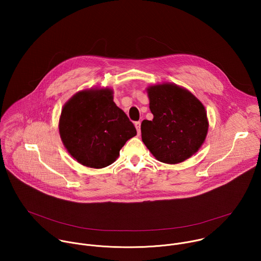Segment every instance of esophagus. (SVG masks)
Returning a JSON list of instances; mask_svg holds the SVG:
<instances>
[{
  "mask_svg": "<svg viewBox=\"0 0 261 261\" xmlns=\"http://www.w3.org/2000/svg\"><path fill=\"white\" fill-rule=\"evenodd\" d=\"M134 125H135V128H136V130H137V133H138V135H139V134H140V122H139V121H138V122H135Z\"/></svg>",
  "mask_w": 261,
  "mask_h": 261,
  "instance_id": "1",
  "label": "esophagus"
}]
</instances>
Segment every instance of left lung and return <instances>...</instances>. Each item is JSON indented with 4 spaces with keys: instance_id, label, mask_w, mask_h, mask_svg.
I'll return each mask as SVG.
<instances>
[{
    "instance_id": "obj_1",
    "label": "left lung",
    "mask_w": 261,
    "mask_h": 261,
    "mask_svg": "<svg viewBox=\"0 0 261 261\" xmlns=\"http://www.w3.org/2000/svg\"><path fill=\"white\" fill-rule=\"evenodd\" d=\"M152 121L141 123V138L154 157L168 164L185 161L203 143L208 123L202 103L172 84L147 89Z\"/></svg>"
}]
</instances>
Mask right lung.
<instances>
[{
	"instance_id": "right-lung-1",
	"label": "right lung",
	"mask_w": 261,
	"mask_h": 261,
	"mask_svg": "<svg viewBox=\"0 0 261 261\" xmlns=\"http://www.w3.org/2000/svg\"><path fill=\"white\" fill-rule=\"evenodd\" d=\"M60 135L70 155L81 164L103 168L114 163L136 129L114 102L109 89L82 91L63 107Z\"/></svg>"
}]
</instances>
